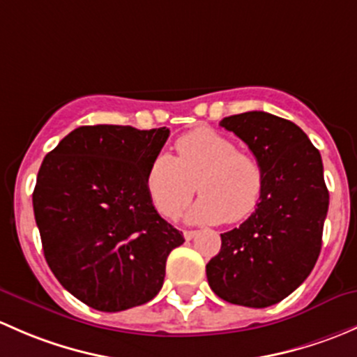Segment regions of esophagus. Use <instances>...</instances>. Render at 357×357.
Returning a JSON list of instances; mask_svg holds the SVG:
<instances>
[{
    "mask_svg": "<svg viewBox=\"0 0 357 357\" xmlns=\"http://www.w3.org/2000/svg\"><path fill=\"white\" fill-rule=\"evenodd\" d=\"M196 235H197L196 230H183V237H185V241H192Z\"/></svg>",
    "mask_w": 357,
    "mask_h": 357,
    "instance_id": "obj_1",
    "label": "esophagus"
}]
</instances>
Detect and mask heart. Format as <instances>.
I'll use <instances>...</instances> for the list:
<instances>
[{
    "label": "heart",
    "mask_w": 357,
    "mask_h": 357,
    "mask_svg": "<svg viewBox=\"0 0 357 357\" xmlns=\"http://www.w3.org/2000/svg\"><path fill=\"white\" fill-rule=\"evenodd\" d=\"M175 153L156 154L146 170V189L161 215L177 218L192 197L194 182L201 197L187 213L190 222L237 223L256 211L263 170L251 154L237 151L234 141L201 127L178 137Z\"/></svg>",
    "instance_id": "b5f03b06"
}]
</instances>
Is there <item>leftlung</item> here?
<instances>
[{"label": "left lung", "instance_id": "left-lung-1", "mask_svg": "<svg viewBox=\"0 0 357 357\" xmlns=\"http://www.w3.org/2000/svg\"><path fill=\"white\" fill-rule=\"evenodd\" d=\"M220 125L248 144L264 187L256 211L222 234L206 277L227 303L268 307L306 280L321 251L328 211L321 156L296 123L266 112L227 116Z\"/></svg>", "mask_w": 357, "mask_h": 357}]
</instances>
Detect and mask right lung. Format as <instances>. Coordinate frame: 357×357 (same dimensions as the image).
Instances as JSON below:
<instances>
[{
    "mask_svg": "<svg viewBox=\"0 0 357 357\" xmlns=\"http://www.w3.org/2000/svg\"><path fill=\"white\" fill-rule=\"evenodd\" d=\"M167 127L84 125L46 154L32 204L44 258L61 285L93 310H128L163 287L165 266L183 235L161 218L146 170Z\"/></svg>",
    "mask_w": 357,
    "mask_h": 357,
    "instance_id": "add662e5",
    "label": "right lung"
}]
</instances>
